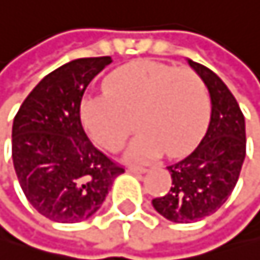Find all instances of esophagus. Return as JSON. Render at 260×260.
Returning <instances> with one entry per match:
<instances>
[{
	"label": "esophagus",
	"mask_w": 260,
	"mask_h": 260,
	"mask_svg": "<svg viewBox=\"0 0 260 260\" xmlns=\"http://www.w3.org/2000/svg\"><path fill=\"white\" fill-rule=\"evenodd\" d=\"M127 172H131V174H144V172H146V169L139 167V166H129L127 167Z\"/></svg>",
	"instance_id": "esophagus-1"
}]
</instances>
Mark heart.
Segmentation results:
<instances>
[{"instance_id": "heart-1", "label": "heart", "mask_w": 260, "mask_h": 260, "mask_svg": "<svg viewBox=\"0 0 260 260\" xmlns=\"http://www.w3.org/2000/svg\"><path fill=\"white\" fill-rule=\"evenodd\" d=\"M105 90L82 100L80 119L91 139L106 150L124 146L136 124L141 133L129 147V157L150 160L162 152L185 155L208 126L210 93L191 69L136 60L111 72Z\"/></svg>"}]
</instances>
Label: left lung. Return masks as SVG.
Listing matches in <instances>:
<instances>
[{
  "mask_svg": "<svg viewBox=\"0 0 260 260\" xmlns=\"http://www.w3.org/2000/svg\"><path fill=\"white\" fill-rule=\"evenodd\" d=\"M188 63L208 86L211 118L198 147L167 167L170 190L152 200L155 211L174 223L203 219L223 206L236 187L246 157V122L236 98L208 67Z\"/></svg>",
  "mask_w": 260,
  "mask_h": 260,
  "instance_id": "left-lung-1",
  "label": "left lung"
}]
</instances>
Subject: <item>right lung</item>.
I'll use <instances>...</instances> for the list:
<instances>
[{
    "mask_svg": "<svg viewBox=\"0 0 260 260\" xmlns=\"http://www.w3.org/2000/svg\"><path fill=\"white\" fill-rule=\"evenodd\" d=\"M111 57L77 58L44 77L13 122V164L29 203L58 223L94 215L124 172L91 144L80 119L90 82Z\"/></svg>",
    "mask_w": 260,
    "mask_h": 260,
    "instance_id": "obj_1",
    "label": "right lung"
}]
</instances>
